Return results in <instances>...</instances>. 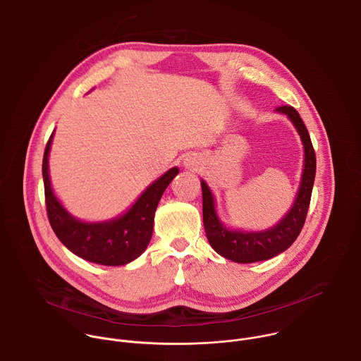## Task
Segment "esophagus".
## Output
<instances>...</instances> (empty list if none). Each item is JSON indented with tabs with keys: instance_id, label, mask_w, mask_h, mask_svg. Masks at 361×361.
I'll return each mask as SVG.
<instances>
[{
	"instance_id": "34e87169",
	"label": "esophagus",
	"mask_w": 361,
	"mask_h": 361,
	"mask_svg": "<svg viewBox=\"0 0 361 361\" xmlns=\"http://www.w3.org/2000/svg\"><path fill=\"white\" fill-rule=\"evenodd\" d=\"M187 166H188V167H192V166H194V163H192V161H188V163H187Z\"/></svg>"
}]
</instances>
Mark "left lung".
<instances>
[{"mask_svg":"<svg viewBox=\"0 0 361 361\" xmlns=\"http://www.w3.org/2000/svg\"><path fill=\"white\" fill-rule=\"evenodd\" d=\"M286 114L295 126L304 144V170L297 198L288 214L273 228L259 233H241L227 230L219 220L214 209V198L204 181L202 190V221L204 230L212 247L235 263H254L269 260L271 257L287 250L298 237L307 217L308 205L312 200V191L316 177V152L300 114L291 106H281L276 109Z\"/></svg>","mask_w":361,"mask_h":361,"instance_id":"left-lung-1","label":"left lung"}]
</instances>
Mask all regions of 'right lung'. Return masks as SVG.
<instances>
[{
  "label": "right lung",
  "instance_id": "1",
  "mask_svg": "<svg viewBox=\"0 0 361 361\" xmlns=\"http://www.w3.org/2000/svg\"><path fill=\"white\" fill-rule=\"evenodd\" d=\"M53 134L45 145L42 159V178L45 207L51 227L60 241L81 259L102 264L123 266L144 252L154 227V213L171 180L178 174L174 167L154 181L120 219L107 223H81L71 217L51 190L48 177V152Z\"/></svg>",
  "mask_w": 361,
  "mask_h": 361
}]
</instances>
